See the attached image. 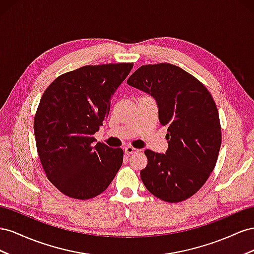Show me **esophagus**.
I'll use <instances>...</instances> for the list:
<instances>
[{
    "instance_id": "34e87169",
    "label": "esophagus",
    "mask_w": 254,
    "mask_h": 254,
    "mask_svg": "<svg viewBox=\"0 0 254 254\" xmlns=\"http://www.w3.org/2000/svg\"><path fill=\"white\" fill-rule=\"evenodd\" d=\"M137 152H138V150L135 149V148H133V147H131V146H128V147H127V148L125 149V153H126V154H127V155L137 153Z\"/></svg>"
}]
</instances>
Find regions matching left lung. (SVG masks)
Segmentation results:
<instances>
[{"mask_svg": "<svg viewBox=\"0 0 254 254\" xmlns=\"http://www.w3.org/2000/svg\"><path fill=\"white\" fill-rule=\"evenodd\" d=\"M127 84L150 93L158 119L167 127L165 154L147 149L140 178L156 198L178 203L190 198L213 172L221 146V127L215 101L199 79L168 63L146 64Z\"/></svg>", "mask_w": 254, "mask_h": 254, "instance_id": "obj_1", "label": "left lung"}]
</instances>
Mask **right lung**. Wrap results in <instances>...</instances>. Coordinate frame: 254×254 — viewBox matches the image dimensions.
I'll list each match as a JSON object with an SVG mask.
<instances>
[{
	"label": "right lung",
	"instance_id": "right-lung-1",
	"mask_svg": "<svg viewBox=\"0 0 254 254\" xmlns=\"http://www.w3.org/2000/svg\"><path fill=\"white\" fill-rule=\"evenodd\" d=\"M133 63L84 66L60 75L43 92L34 119L38 155L49 181L70 198L102 193L123 161L120 148L95 143L111 100Z\"/></svg>",
	"mask_w": 254,
	"mask_h": 254
}]
</instances>
